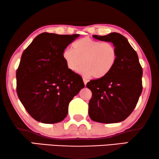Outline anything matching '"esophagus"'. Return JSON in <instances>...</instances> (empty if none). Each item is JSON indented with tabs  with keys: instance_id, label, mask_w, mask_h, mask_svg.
<instances>
[{
	"instance_id": "1",
	"label": "esophagus",
	"mask_w": 159,
	"mask_h": 159,
	"mask_svg": "<svg viewBox=\"0 0 159 159\" xmlns=\"http://www.w3.org/2000/svg\"><path fill=\"white\" fill-rule=\"evenodd\" d=\"M83 82H84V85L86 86V84H87V82H88V80H87V79H85V78H83Z\"/></svg>"
}]
</instances>
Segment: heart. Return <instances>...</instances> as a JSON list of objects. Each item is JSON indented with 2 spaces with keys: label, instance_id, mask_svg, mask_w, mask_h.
I'll return each mask as SVG.
<instances>
[{
  "label": "heart",
  "instance_id": "1",
  "mask_svg": "<svg viewBox=\"0 0 159 159\" xmlns=\"http://www.w3.org/2000/svg\"><path fill=\"white\" fill-rule=\"evenodd\" d=\"M72 50L66 49L62 57L71 71L80 72L84 76L92 75L95 79L105 77L114 68L118 58L115 45L110 42L102 43L90 38L80 39L72 44Z\"/></svg>",
  "mask_w": 159,
  "mask_h": 159
}]
</instances>
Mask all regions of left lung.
Here are the masks:
<instances>
[{"label":"left lung","mask_w":159,"mask_h":159,"mask_svg":"<svg viewBox=\"0 0 159 159\" xmlns=\"http://www.w3.org/2000/svg\"><path fill=\"white\" fill-rule=\"evenodd\" d=\"M93 37L112 43L117 49L118 58L107 76L87 84L93 93L89 102V116L100 123L120 122L131 114L138 103L143 90V69L136 51L122 34L111 32Z\"/></svg>","instance_id":"8db88e82"}]
</instances>
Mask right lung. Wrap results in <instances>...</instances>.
<instances>
[{
  "label": "right lung",
  "mask_w": 159,
  "mask_h": 159,
  "mask_svg": "<svg viewBox=\"0 0 159 159\" xmlns=\"http://www.w3.org/2000/svg\"><path fill=\"white\" fill-rule=\"evenodd\" d=\"M78 37L43 32L21 55L16 71L17 95L36 121L55 124L64 120L70 101L84 87L82 77L67 68L62 57Z\"/></svg>",
  "instance_id": "right-lung-1"
}]
</instances>
